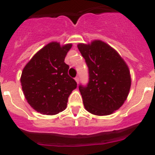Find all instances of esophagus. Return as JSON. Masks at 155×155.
<instances>
[{"mask_svg": "<svg viewBox=\"0 0 155 155\" xmlns=\"http://www.w3.org/2000/svg\"><path fill=\"white\" fill-rule=\"evenodd\" d=\"M74 80H75V81H76L77 83H78V81H79L78 77H76V78H74Z\"/></svg>", "mask_w": 155, "mask_h": 155, "instance_id": "34e87169", "label": "esophagus"}]
</instances>
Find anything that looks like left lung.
I'll return each mask as SVG.
<instances>
[{
	"label": "left lung",
	"mask_w": 155,
	"mask_h": 155,
	"mask_svg": "<svg viewBox=\"0 0 155 155\" xmlns=\"http://www.w3.org/2000/svg\"><path fill=\"white\" fill-rule=\"evenodd\" d=\"M88 68L89 81L79 86L84 108L96 116H108L127 100L131 86L128 66L116 50L101 40L79 43Z\"/></svg>",
	"instance_id": "8db88e82"
}]
</instances>
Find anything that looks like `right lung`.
<instances>
[{
  "label": "right lung",
  "instance_id": "obj_1",
  "mask_svg": "<svg viewBox=\"0 0 155 155\" xmlns=\"http://www.w3.org/2000/svg\"><path fill=\"white\" fill-rule=\"evenodd\" d=\"M71 43L51 42L37 52L23 68L21 84L32 109L44 115H56L67 107L68 97L77 87L64 63Z\"/></svg>",
  "mask_w": 155,
  "mask_h": 155
}]
</instances>
